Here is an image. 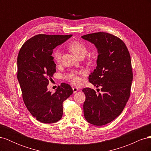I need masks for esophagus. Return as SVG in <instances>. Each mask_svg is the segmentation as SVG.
I'll return each mask as SVG.
<instances>
[{
    "instance_id": "34e87169",
    "label": "esophagus",
    "mask_w": 151,
    "mask_h": 151,
    "mask_svg": "<svg viewBox=\"0 0 151 151\" xmlns=\"http://www.w3.org/2000/svg\"><path fill=\"white\" fill-rule=\"evenodd\" d=\"M72 90H73V92H74V93H76L77 91H79V89L77 88H76V87H73Z\"/></svg>"
}]
</instances>
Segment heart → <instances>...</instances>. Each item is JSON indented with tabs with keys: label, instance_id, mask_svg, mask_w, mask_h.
<instances>
[{
	"label": "heart",
	"instance_id": "1",
	"mask_svg": "<svg viewBox=\"0 0 151 151\" xmlns=\"http://www.w3.org/2000/svg\"><path fill=\"white\" fill-rule=\"evenodd\" d=\"M67 47L78 58H83L86 55V54L88 53V49L86 46V45L84 43L81 42V41H72V42L68 43ZM52 56L55 61L57 63L60 62L62 57V52L60 51V50H55L53 52ZM84 75V73L83 72L73 70L67 75L66 79L73 84L79 85L82 83V82H83L82 76H83Z\"/></svg>",
	"mask_w": 151,
	"mask_h": 151
}]
</instances>
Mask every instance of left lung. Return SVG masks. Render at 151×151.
Returning <instances> with one entry per match:
<instances>
[{
    "instance_id": "left-lung-1",
    "label": "left lung",
    "mask_w": 151,
    "mask_h": 151,
    "mask_svg": "<svg viewBox=\"0 0 151 151\" xmlns=\"http://www.w3.org/2000/svg\"><path fill=\"white\" fill-rule=\"evenodd\" d=\"M82 38L98 48L96 68L90 74L89 82L101 87L102 92L97 94L89 88L83 89L86 95L84 115L89 123L101 126L119 116L130 98L133 80L130 55L125 43L113 35L98 32Z\"/></svg>"
}]
</instances>
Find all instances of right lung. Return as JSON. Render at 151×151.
I'll return each mask as SVG.
<instances>
[{
  "mask_svg": "<svg viewBox=\"0 0 151 151\" xmlns=\"http://www.w3.org/2000/svg\"><path fill=\"white\" fill-rule=\"evenodd\" d=\"M70 35L40 34L22 45L17 56V79L22 99L36 120L53 123L63 115V102L73 93L70 85L62 83L56 92L48 91L49 81L56 72L53 50L70 38Z\"/></svg>",
  "mask_w": 151,
  "mask_h": 151,
  "instance_id": "obj_1",
  "label": "right lung"
}]
</instances>
